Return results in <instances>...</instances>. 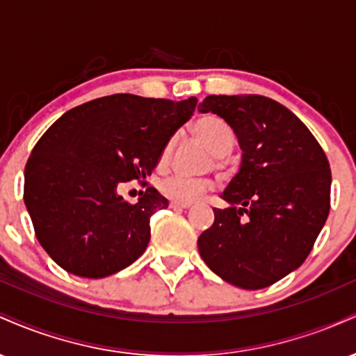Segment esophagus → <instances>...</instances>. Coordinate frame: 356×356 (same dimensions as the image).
<instances>
[{
	"label": "esophagus",
	"instance_id": "34e87169",
	"mask_svg": "<svg viewBox=\"0 0 356 356\" xmlns=\"http://www.w3.org/2000/svg\"><path fill=\"white\" fill-rule=\"evenodd\" d=\"M170 207H172V209H189L191 202H177V201H172V202H170Z\"/></svg>",
	"mask_w": 356,
	"mask_h": 356
}]
</instances>
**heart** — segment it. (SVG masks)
<instances>
[{"label":"heart","mask_w":356,"mask_h":356,"mask_svg":"<svg viewBox=\"0 0 356 356\" xmlns=\"http://www.w3.org/2000/svg\"><path fill=\"white\" fill-rule=\"evenodd\" d=\"M192 132L197 140L206 147L216 159H224L232 152L236 144L234 132L222 118L216 115H202L192 125ZM172 150V142H167L162 150L161 159L167 161ZM161 192L165 197L177 202H192L201 197L204 192L212 187V182L207 179H191L184 175H170L159 184Z\"/></svg>","instance_id":"1"}]
</instances>
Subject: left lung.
<instances>
[{"instance_id":"8db88e82","label":"left lung","mask_w":356,"mask_h":356,"mask_svg":"<svg viewBox=\"0 0 356 356\" xmlns=\"http://www.w3.org/2000/svg\"><path fill=\"white\" fill-rule=\"evenodd\" d=\"M201 113L227 122L243 150L239 172L197 239L204 263L243 289L275 284L305 263L330 212L332 170L291 110L263 95H209Z\"/></svg>"}]
</instances>
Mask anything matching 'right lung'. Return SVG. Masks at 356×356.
Here are the masks:
<instances>
[{
  "mask_svg": "<svg viewBox=\"0 0 356 356\" xmlns=\"http://www.w3.org/2000/svg\"><path fill=\"white\" fill-rule=\"evenodd\" d=\"M195 105V97L115 93L68 110L43 134L24 167L23 197L36 238L58 266L97 280L144 254L150 216L169 201L147 187L130 204L117 189L152 174Z\"/></svg>",
  "mask_w": 356,
  "mask_h": 356,
  "instance_id": "1",
  "label": "right lung"
}]
</instances>
